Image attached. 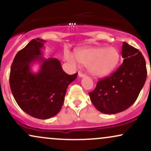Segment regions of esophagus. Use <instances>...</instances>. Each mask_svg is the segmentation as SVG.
<instances>
[{"label": "esophagus", "mask_w": 151, "mask_h": 151, "mask_svg": "<svg viewBox=\"0 0 151 151\" xmlns=\"http://www.w3.org/2000/svg\"><path fill=\"white\" fill-rule=\"evenodd\" d=\"M78 76H79V77H85V74H83V73H81V72H79V74H78Z\"/></svg>", "instance_id": "34e87169"}]
</instances>
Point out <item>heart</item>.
<instances>
[{"label":"heart","mask_w":151,"mask_h":151,"mask_svg":"<svg viewBox=\"0 0 151 151\" xmlns=\"http://www.w3.org/2000/svg\"><path fill=\"white\" fill-rule=\"evenodd\" d=\"M74 57L81 65L87 66L91 75L103 77L113 72L120 62L121 55L119 50L114 47L81 48L76 50ZM65 58L70 64H76L74 57L66 53Z\"/></svg>","instance_id":"b5f03b06"}]
</instances>
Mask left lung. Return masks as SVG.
<instances>
[{
    "instance_id": "obj_1",
    "label": "left lung",
    "mask_w": 151,
    "mask_h": 151,
    "mask_svg": "<svg viewBox=\"0 0 151 151\" xmlns=\"http://www.w3.org/2000/svg\"><path fill=\"white\" fill-rule=\"evenodd\" d=\"M124 62L110 77L99 80L89 93L95 108L106 114L124 111L134 104L147 77L146 64L138 49L123 42Z\"/></svg>"
}]
</instances>
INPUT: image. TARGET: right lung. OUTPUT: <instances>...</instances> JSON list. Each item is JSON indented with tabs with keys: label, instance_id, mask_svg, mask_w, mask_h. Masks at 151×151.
<instances>
[{
	"label": "right lung",
	"instance_id": "add662e5",
	"mask_svg": "<svg viewBox=\"0 0 151 151\" xmlns=\"http://www.w3.org/2000/svg\"><path fill=\"white\" fill-rule=\"evenodd\" d=\"M47 41L36 38L15 55L10 73V86L15 101L22 111L39 119L55 116L61 110L69 84L78 73L69 75L56 58H43ZM40 64L37 73L32 66Z\"/></svg>",
	"mask_w": 151,
	"mask_h": 151
}]
</instances>
